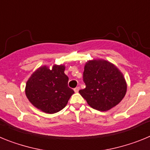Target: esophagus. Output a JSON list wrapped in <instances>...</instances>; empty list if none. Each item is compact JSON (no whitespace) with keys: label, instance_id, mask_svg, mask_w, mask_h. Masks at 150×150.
Instances as JSON below:
<instances>
[{"label":"esophagus","instance_id":"34e87169","mask_svg":"<svg viewBox=\"0 0 150 150\" xmlns=\"http://www.w3.org/2000/svg\"><path fill=\"white\" fill-rule=\"evenodd\" d=\"M79 90V87H76V88H74V91H75V92H78Z\"/></svg>","mask_w":150,"mask_h":150}]
</instances>
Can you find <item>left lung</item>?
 Masks as SVG:
<instances>
[{
  "mask_svg": "<svg viewBox=\"0 0 150 150\" xmlns=\"http://www.w3.org/2000/svg\"><path fill=\"white\" fill-rule=\"evenodd\" d=\"M86 88L79 94L88 105L99 111H107L117 105L127 91L122 73L113 64L104 59L86 63L83 72Z\"/></svg>",
  "mask_w": 150,
  "mask_h": 150,
  "instance_id": "left-lung-1",
  "label": "left lung"
}]
</instances>
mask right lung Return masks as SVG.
Listing matches in <instances>:
<instances>
[{"label":"right lung","instance_id":"1","mask_svg":"<svg viewBox=\"0 0 150 150\" xmlns=\"http://www.w3.org/2000/svg\"><path fill=\"white\" fill-rule=\"evenodd\" d=\"M64 70V64H54L52 69L44 65L31 74L26 83L25 95L36 108L52 114L65 107L74 91L67 86Z\"/></svg>","mask_w":150,"mask_h":150}]
</instances>
